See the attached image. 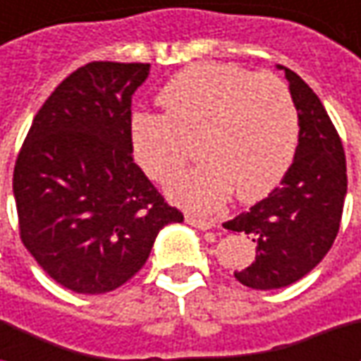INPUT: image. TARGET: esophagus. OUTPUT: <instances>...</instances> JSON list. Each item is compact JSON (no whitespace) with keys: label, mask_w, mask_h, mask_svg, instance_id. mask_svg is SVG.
Wrapping results in <instances>:
<instances>
[{"label":"esophagus","mask_w":361,"mask_h":361,"mask_svg":"<svg viewBox=\"0 0 361 361\" xmlns=\"http://www.w3.org/2000/svg\"><path fill=\"white\" fill-rule=\"evenodd\" d=\"M185 221H187L190 227H195V229H201V231H207V229H211V227H215V221H213V219H201V216L187 215L185 216Z\"/></svg>","instance_id":"obj_1"}]
</instances>
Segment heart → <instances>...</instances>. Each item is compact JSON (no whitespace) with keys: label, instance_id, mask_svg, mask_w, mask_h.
I'll return each mask as SVG.
<instances>
[{"label":"heart","instance_id":"b5f03b06","mask_svg":"<svg viewBox=\"0 0 361 361\" xmlns=\"http://www.w3.org/2000/svg\"><path fill=\"white\" fill-rule=\"evenodd\" d=\"M159 112H136L132 145L154 180L183 169L199 142L202 164L174 176L171 199L192 211H215L235 192L255 202L279 185L295 154L299 116L279 78L239 66L197 63L160 90Z\"/></svg>","mask_w":361,"mask_h":361}]
</instances>
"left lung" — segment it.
<instances>
[{"mask_svg":"<svg viewBox=\"0 0 361 361\" xmlns=\"http://www.w3.org/2000/svg\"><path fill=\"white\" fill-rule=\"evenodd\" d=\"M299 116V145L281 185L223 227L255 243V261L235 279L251 289L299 281L326 257L338 237L348 192L345 154L334 122L315 92L279 66Z\"/></svg>","mask_w":361,"mask_h":361,"instance_id":"8db88e82","label":"left lung"}]
</instances>
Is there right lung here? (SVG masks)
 <instances>
[{
    "mask_svg": "<svg viewBox=\"0 0 361 361\" xmlns=\"http://www.w3.org/2000/svg\"><path fill=\"white\" fill-rule=\"evenodd\" d=\"M148 70L120 62L78 68L39 108L16 160L21 243L76 293L126 283L159 231L183 221L132 159V94Z\"/></svg>",
    "mask_w": 361,
    "mask_h": 361,
    "instance_id": "1",
    "label": "right lung"
}]
</instances>
